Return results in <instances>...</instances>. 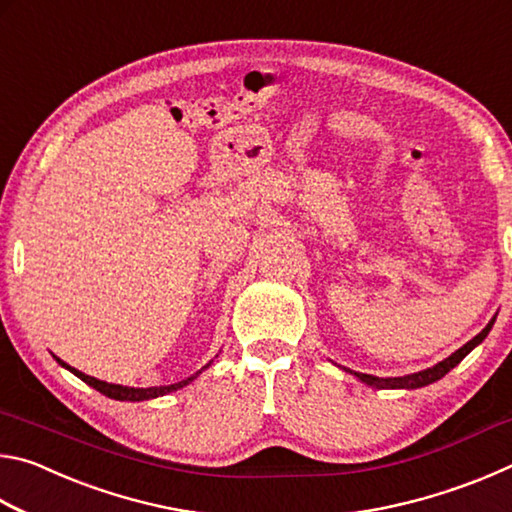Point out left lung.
Masks as SVG:
<instances>
[{
    "mask_svg": "<svg viewBox=\"0 0 512 512\" xmlns=\"http://www.w3.org/2000/svg\"><path fill=\"white\" fill-rule=\"evenodd\" d=\"M497 318V316H495ZM495 318L490 320L488 325H485L479 334L474 336L472 341H467L463 348H458L452 357H447L445 361H440V363H436V366L433 368H427V370H420V372H413V375H404V377H375V375H363V372H352V370H348L350 375H354L357 379H361L363 384H368V386H372V388H422V386H429V384H433V381H438V379H443L449 370L452 368H456L458 363H461L467 354H470L476 345L479 343H483V339L485 336H488V332L492 329V325H495Z\"/></svg>",
    "mask_w": 512,
    "mask_h": 512,
    "instance_id": "obj_1",
    "label": "left lung"
}]
</instances>
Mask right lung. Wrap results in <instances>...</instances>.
Returning a JSON list of instances; mask_svg holds the SVG:
<instances>
[{
  "mask_svg": "<svg viewBox=\"0 0 512 512\" xmlns=\"http://www.w3.org/2000/svg\"><path fill=\"white\" fill-rule=\"evenodd\" d=\"M56 361H58L60 366H63V368H67L69 372H74L76 377L83 379L85 384H88V386L97 388L99 393H103L106 397H110V400H119V402H144V400H153V397H160V395L173 393V391H178V388L187 386L189 381H194L198 375H201V372H203L207 366H210V363H207L205 368H201L198 372H194L192 377H187V379H183V381H178V384H169V386H151V388H131V386L108 384V381H101V379H97V377L85 375V372L76 370V368H72V366H67V363H65V361H60L58 357H56Z\"/></svg>",
  "mask_w": 512,
  "mask_h": 512,
  "instance_id": "obj_1",
  "label": "right lung"
}]
</instances>
